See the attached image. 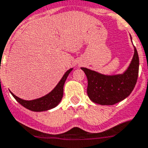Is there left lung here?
I'll return each instance as SVG.
<instances>
[{"mask_svg": "<svg viewBox=\"0 0 148 148\" xmlns=\"http://www.w3.org/2000/svg\"><path fill=\"white\" fill-rule=\"evenodd\" d=\"M81 70L88 78L87 93L89 98L101 105H113L128 97L135 87L139 71L138 51L134 47L133 59L122 74L108 76L86 67H81Z\"/></svg>", "mask_w": 148, "mask_h": 148, "instance_id": "1", "label": "left lung"}]
</instances>
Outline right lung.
Returning a JSON list of instances; mask_svg holds the SVG:
<instances>
[{
    "instance_id": "add662e5",
    "label": "right lung",
    "mask_w": 148,
    "mask_h": 148,
    "mask_svg": "<svg viewBox=\"0 0 148 148\" xmlns=\"http://www.w3.org/2000/svg\"><path fill=\"white\" fill-rule=\"evenodd\" d=\"M72 70L73 68H71L65 73L60 82L58 84V85L56 86L51 92L40 98L32 100V101H25V100H23V99H21L17 96H15L13 93H10L18 103H21L22 106H24V108H26L27 109L30 110L38 112V111H45V110L52 109V108H55L61 101L63 97V94H64V84L67 76L69 75Z\"/></svg>"
}]
</instances>
